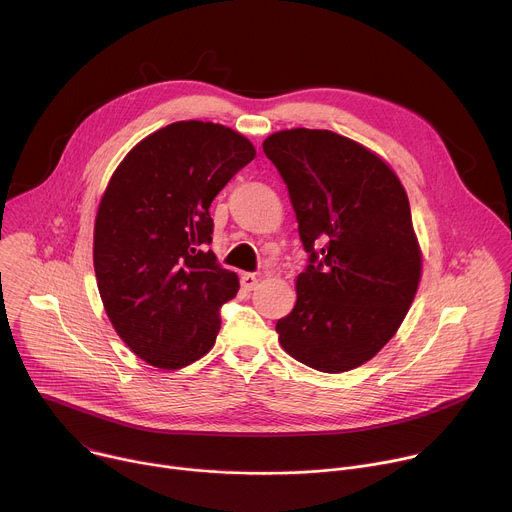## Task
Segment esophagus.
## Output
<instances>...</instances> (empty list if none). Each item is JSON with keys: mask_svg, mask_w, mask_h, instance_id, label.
<instances>
[{"mask_svg": "<svg viewBox=\"0 0 512 512\" xmlns=\"http://www.w3.org/2000/svg\"><path fill=\"white\" fill-rule=\"evenodd\" d=\"M240 282H242V288L250 292V290H254L258 286V276L252 274V272H246V274H242Z\"/></svg>", "mask_w": 512, "mask_h": 512, "instance_id": "1", "label": "esophagus"}]
</instances>
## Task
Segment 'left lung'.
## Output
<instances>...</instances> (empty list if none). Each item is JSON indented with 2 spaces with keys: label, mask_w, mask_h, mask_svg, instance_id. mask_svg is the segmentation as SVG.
I'll list each match as a JSON object with an SVG mask.
<instances>
[{
  "label": "left lung",
  "mask_w": 512,
  "mask_h": 512,
  "mask_svg": "<svg viewBox=\"0 0 512 512\" xmlns=\"http://www.w3.org/2000/svg\"><path fill=\"white\" fill-rule=\"evenodd\" d=\"M262 148L310 254L278 340L314 370H352L396 334L418 290L422 252L406 190L378 154L330 130H282Z\"/></svg>",
  "instance_id": "obj_1"
}]
</instances>
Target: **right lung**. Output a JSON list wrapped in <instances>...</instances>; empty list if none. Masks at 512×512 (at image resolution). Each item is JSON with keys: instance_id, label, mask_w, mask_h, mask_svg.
Listing matches in <instances>:
<instances>
[{"instance_id": "right-lung-1", "label": "right lung", "mask_w": 512, "mask_h": 512, "mask_svg": "<svg viewBox=\"0 0 512 512\" xmlns=\"http://www.w3.org/2000/svg\"><path fill=\"white\" fill-rule=\"evenodd\" d=\"M254 156L232 128L174 122L136 144L108 182L94 226L98 290L118 336L156 368H184L216 342L220 306L240 284L208 250L210 204Z\"/></svg>"}]
</instances>
